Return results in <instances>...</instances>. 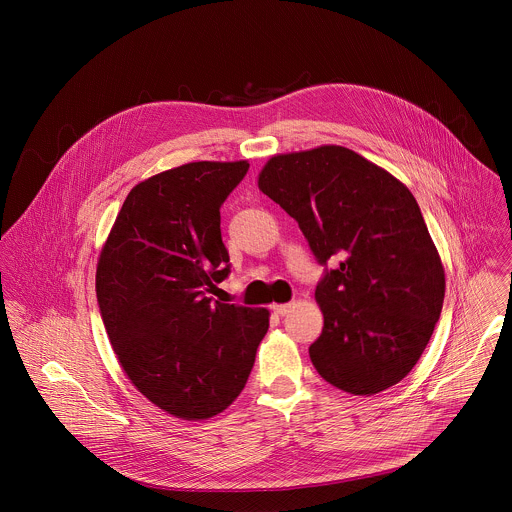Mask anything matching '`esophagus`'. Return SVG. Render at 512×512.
Instances as JSON below:
<instances>
[{
	"mask_svg": "<svg viewBox=\"0 0 512 512\" xmlns=\"http://www.w3.org/2000/svg\"><path fill=\"white\" fill-rule=\"evenodd\" d=\"M290 309H292V303H274L272 305V311L278 315H286V313H290Z\"/></svg>",
	"mask_w": 512,
	"mask_h": 512,
	"instance_id": "esophagus-1",
	"label": "esophagus"
}]
</instances>
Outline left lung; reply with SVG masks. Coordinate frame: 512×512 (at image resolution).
Returning a JSON list of instances; mask_svg holds the SVG:
<instances>
[{
	"mask_svg": "<svg viewBox=\"0 0 512 512\" xmlns=\"http://www.w3.org/2000/svg\"><path fill=\"white\" fill-rule=\"evenodd\" d=\"M258 187L297 220L319 264L343 258L315 290V370L355 396L398 384L430 343L445 295L438 248L410 189L341 146L274 155Z\"/></svg>",
	"mask_w": 512,
	"mask_h": 512,
	"instance_id": "1",
	"label": "left lung"
}]
</instances>
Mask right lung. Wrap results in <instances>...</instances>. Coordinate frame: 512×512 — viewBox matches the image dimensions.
<instances>
[{"mask_svg":"<svg viewBox=\"0 0 512 512\" xmlns=\"http://www.w3.org/2000/svg\"><path fill=\"white\" fill-rule=\"evenodd\" d=\"M248 167L195 161L138 183L98 258V307L120 365L181 420L213 418L238 398L270 327L266 307L209 297L230 272L220 205Z\"/></svg>","mask_w":512,"mask_h":512,"instance_id":"obj_1","label":"right lung"}]
</instances>
